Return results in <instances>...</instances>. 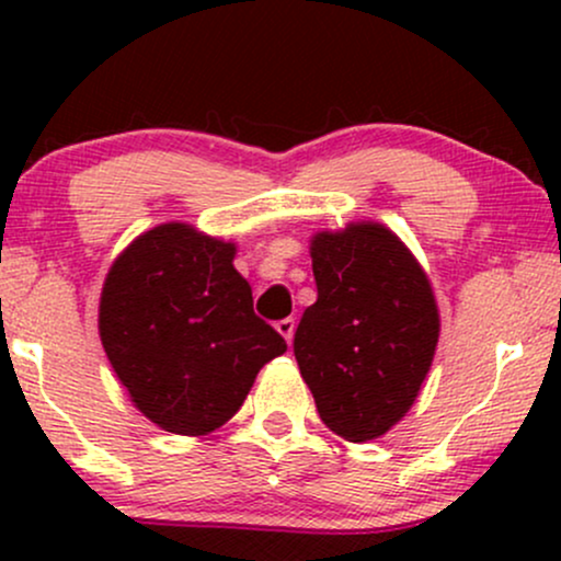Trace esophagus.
<instances>
[{
  "instance_id": "34e87169",
  "label": "esophagus",
  "mask_w": 561,
  "mask_h": 561,
  "mask_svg": "<svg viewBox=\"0 0 561 561\" xmlns=\"http://www.w3.org/2000/svg\"><path fill=\"white\" fill-rule=\"evenodd\" d=\"M276 332L287 340V345L293 343V334H295V319H282L276 321Z\"/></svg>"
}]
</instances>
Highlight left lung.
<instances>
[{
    "label": "left lung",
    "instance_id": "obj_1",
    "mask_svg": "<svg viewBox=\"0 0 561 561\" xmlns=\"http://www.w3.org/2000/svg\"><path fill=\"white\" fill-rule=\"evenodd\" d=\"M311 261L319 298L295 332L300 375L332 433L375 440L409 414L433 366V285L401 237L377 221L317 231Z\"/></svg>",
    "mask_w": 561,
    "mask_h": 561
}]
</instances>
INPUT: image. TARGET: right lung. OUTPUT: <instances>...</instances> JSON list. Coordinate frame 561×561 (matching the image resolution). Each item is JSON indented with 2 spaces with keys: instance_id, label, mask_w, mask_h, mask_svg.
<instances>
[{
  "instance_id": "obj_1",
  "label": "right lung",
  "mask_w": 561,
  "mask_h": 561,
  "mask_svg": "<svg viewBox=\"0 0 561 561\" xmlns=\"http://www.w3.org/2000/svg\"><path fill=\"white\" fill-rule=\"evenodd\" d=\"M237 244L169 221L113 261L100 340L131 403L160 430L199 437L240 411L259 371L287 351L253 313Z\"/></svg>"
}]
</instances>
